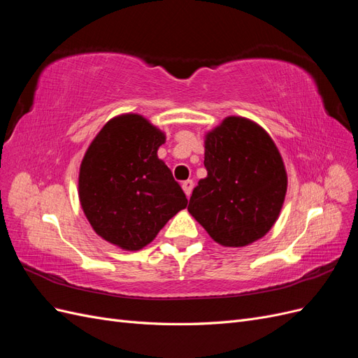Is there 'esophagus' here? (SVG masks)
<instances>
[{
	"label": "esophagus",
	"instance_id": "1",
	"mask_svg": "<svg viewBox=\"0 0 358 358\" xmlns=\"http://www.w3.org/2000/svg\"><path fill=\"white\" fill-rule=\"evenodd\" d=\"M192 188H194V182L192 180H185V182L182 183V189H183V192H185L187 197L191 196Z\"/></svg>",
	"mask_w": 358,
	"mask_h": 358
}]
</instances>
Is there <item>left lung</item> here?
I'll return each mask as SVG.
<instances>
[{"label":"left lung","mask_w":358,"mask_h":358,"mask_svg":"<svg viewBox=\"0 0 358 358\" xmlns=\"http://www.w3.org/2000/svg\"><path fill=\"white\" fill-rule=\"evenodd\" d=\"M204 167L188 212L225 248L251 245L279 218L288 176L266 129L243 116H227L204 134Z\"/></svg>","instance_id":"obj_1"}]
</instances>
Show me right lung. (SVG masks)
Masks as SVG:
<instances>
[{"label": "right lung", "mask_w": 358, "mask_h": 358, "mask_svg": "<svg viewBox=\"0 0 358 358\" xmlns=\"http://www.w3.org/2000/svg\"><path fill=\"white\" fill-rule=\"evenodd\" d=\"M166 133L138 113L112 117L86 149L79 200L92 230L124 251H138L188 200L158 149Z\"/></svg>", "instance_id": "add662e5"}]
</instances>
